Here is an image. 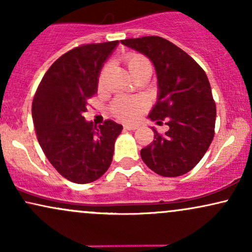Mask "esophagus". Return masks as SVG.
I'll return each instance as SVG.
<instances>
[{
    "label": "esophagus",
    "instance_id": "1",
    "mask_svg": "<svg viewBox=\"0 0 252 252\" xmlns=\"http://www.w3.org/2000/svg\"><path fill=\"white\" fill-rule=\"evenodd\" d=\"M124 129H126V130H135V129H137V126H136V124H126V126H124Z\"/></svg>",
    "mask_w": 252,
    "mask_h": 252
}]
</instances>
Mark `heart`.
Here are the masks:
<instances>
[{
  "label": "heart",
  "instance_id": "obj_1",
  "mask_svg": "<svg viewBox=\"0 0 252 252\" xmlns=\"http://www.w3.org/2000/svg\"><path fill=\"white\" fill-rule=\"evenodd\" d=\"M128 70L132 76H136L144 68L152 67L150 62L142 54L131 53L126 58ZM103 77V74H102ZM100 77V80H102ZM148 106V99L146 97H118L112 103V114L122 121H132L140 116L141 112Z\"/></svg>",
  "mask_w": 252,
  "mask_h": 252
}]
</instances>
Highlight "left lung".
<instances>
[{
	"label": "left lung",
	"mask_w": 252,
	"mask_h": 252,
	"mask_svg": "<svg viewBox=\"0 0 252 252\" xmlns=\"http://www.w3.org/2000/svg\"><path fill=\"white\" fill-rule=\"evenodd\" d=\"M124 46L149 58L158 76V100L148 118L169 129L141 150L143 162L161 176L174 178L193 169L215 136L216 103L206 73L174 43L160 36L126 39Z\"/></svg>",
	"instance_id": "left-lung-1"
}]
</instances>
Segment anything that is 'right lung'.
Returning <instances> with one entry per match:
<instances>
[{
    "mask_svg": "<svg viewBox=\"0 0 252 252\" xmlns=\"http://www.w3.org/2000/svg\"><path fill=\"white\" fill-rule=\"evenodd\" d=\"M118 41L83 45L48 68L37 88L32 117L46 158L63 178L89 184L108 170L115 141L123 126L108 120L97 126L85 121L88 99L98 89L104 63Z\"/></svg>",
    "mask_w": 252,
    "mask_h": 252,
    "instance_id": "add662e5",
    "label": "right lung"
}]
</instances>
